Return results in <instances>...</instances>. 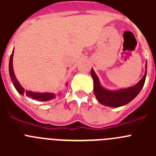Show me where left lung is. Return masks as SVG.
I'll return each mask as SVG.
<instances>
[{
    "mask_svg": "<svg viewBox=\"0 0 156 156\" xmlns=\"http://www.w3.org/2000/svg\"><path fill=\"white\" fill-rule=\"evenodd\" d=\"M147 69V65H145ZM147 71L144 76L137 84L127 88H122L119 90H108L101 84L98 77L96 75L93 69H91V76L94 80V93L99 102L103 105L118 108L130 102L141 90L145 82Z\"/></svg>",
    "mask_w": 156,
    "mask_h": 156,
    "instance_id": "1",
    "label": "left lung"
}]
</instances>
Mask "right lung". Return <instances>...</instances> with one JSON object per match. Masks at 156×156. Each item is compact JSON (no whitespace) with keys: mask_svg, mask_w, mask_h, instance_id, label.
I'll return each instance as SVG.
<instances>
[{"mask_svg":"<svg viewBox=\"0 0 156 156\" xmlns=\"http://www.w3.org/2000/svg\"><path fill=\"white\" fill-rule=\"evenodd\" d=\"M13 55L14 50L12 51V53L11 55L10 61H9V75H10L11 80L13 83L14 87L16 89L18 92L22 95H27L28 97L31 98L32 99H35L39 101H48L52 100V99L55 98L56 95L55 93H49V92H44V93H41V92H33L31 90H25L24 88L20 85L18 80L16 79L15 73L13 69Z\"/></svg>","mask_w":156,"mask_h":156,"instance_id":"obj_1","label":"right lung"}]
</instances>
